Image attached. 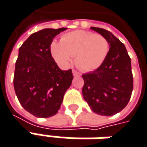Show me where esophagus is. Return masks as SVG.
I'll list each match as a JSON object with an SVG mask.
<instances>
[{
	"label": "esophagus",
	"instance_id": "obj_1",
	"mask_svg": "<svg viewBox=\"0 0 147 147\" xmlns=\"http://www.w3.org/2000/svg\"><path fill=\"white\" fill-rule=\"evenodd\" d=\"M72 73H73L74 76H80V73L79 71H77L76 70H75V69L72 70Z\"/></svg>",
	"mask_w": 147,
	"mask_h": 147
}]
</instances>
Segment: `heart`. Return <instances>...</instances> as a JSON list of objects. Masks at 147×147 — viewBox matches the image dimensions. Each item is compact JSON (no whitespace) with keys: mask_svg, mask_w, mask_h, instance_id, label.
Returning <instances> with one entry per match:
<instances>
[{"mask_svg":"<svg viewBox=\"0 0 147 147\" xmlns=\"http://www.w3.org/2000/svg\"><path fill=\"white\" fill-rule=\"evenodd\" d=\"M108 49V41L103 36L81 30L67 33L60 42L53 41L50 45L51 54L57 63L67 65L76 56V65L86 71L98 68Z\"/></svg>","mask_w":147,"mask_h":147,"instance_id":"b5f03b06","label":"heart"}]
</instances>
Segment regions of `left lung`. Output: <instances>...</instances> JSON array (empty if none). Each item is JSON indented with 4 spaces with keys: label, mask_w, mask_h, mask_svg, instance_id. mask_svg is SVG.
I'll use <instances>...</instances> for the list:
<instances>
[{
    "label": "left lung",
    "mask_w": 147,
    "mask_h": 147,
    "mask_svg": "<svg viewBox=\"0 0 147 147\" xmlns=\"http://www.w3.org/2000/svg\"><path fill=\"white\" fill-rule=\"evenodd\" d=\"M90 28L107 39L110 49L98 68L82 75V94L94 112L111 116L122 111L131 98L134 88L131 58L124 44L112 33L103 28Z\"/></svg>",
    "instance_id": "1"
}]
</instances>
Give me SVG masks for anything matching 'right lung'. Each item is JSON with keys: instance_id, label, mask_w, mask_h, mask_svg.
<instances>
[{"instance_id": "1", "label": "right lung", "mask_w": 147, "mask_h": 147, "mask_svg": "<svg viewBox=\"0 0 147 147\" xmlns=\"http://www.w3.org/2000/svg\"><path fill=\"white\" fill-rule=\"evenodd\" d=\"M66 29L45 28L33 33L18 50L13 87L22 107L36 117L57 114L72 82L71 69L61 70L50 52L53 38Z\"/></svg>"}]
</instances>
